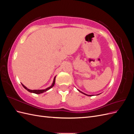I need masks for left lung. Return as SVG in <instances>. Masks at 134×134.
I'll return each instance as SVG.
<instances>
[{"mask_svg": "<svg viewBox=\"0 0 134 134\" xmlns=\"http://www.w3.org/2000/svg\"><path fill=\"white\" fill-rule=\"evenodd\" d=\"M78 91H79V92H80V93H82L83 94H85V95H86V96H92V95H88V94H85V93H83L82 92H81V91H79V90H78Z\"/></svg>", "mask_w": 134, "mask_h": 134, "instance_id": "1", "label": "left lung"}]
</instances>
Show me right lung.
<instances>
[{
    "mask_svg": "<svg viewBox=\"0 0 134 134\" xmlns=\"http://www.w3.org/2000/svg\"><path fill=\"white\" fill-rule=\"evenodd\" d=\"M55 78H56V76H55V78H54V79L53 83H52L51 86L50 87H48V88L45 89V90H29V89H28L27 87H26L25 86H24L23 84H22V86H23L24 88H25L26 89V90L27 91H28V92H31V93H35V94H40V93H43V92H46L47 91L49 90L50 89H51V88H52V87H54V86L55 85Z\"/></svg>",
    "mask_w": 134,
    "mask_h": 134,
    "instance_id": "1",
    "label": "right lung"
}]
</instances>
